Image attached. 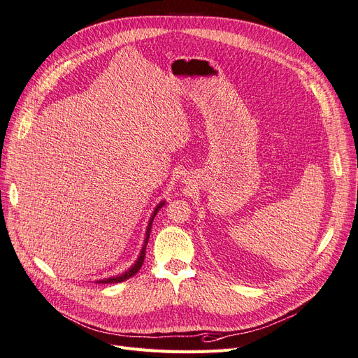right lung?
Returning a JSON list of instances; mask_svg holds the SVG:
<instances>
[{"label": "right lung", "instance_id": "right-lung-1", "mask_svg": "<svg viewBox=\"0 0 358 358\" xmlns=\"http://www.w3.org/2000/svg\"><path fill=\"white\" fill-rule=\"evenodd\" d=\"M165 199L164 201H160L157 205H156V208L153 210V213H152V215H150V220H148V223H147V229H145V235H144V242H143V247H141V251H140V255H138V259L135 260V263L132 264L131 268H128L126 269L124 272H122V273H119V275H113V276H108V278H102V280H96V282H101V284H111V282H122V281H126V280H129L132 275H135L138 271H140V268L143 266V262H144V257H145V247H147V242H148V238H150V230H152V223H153V220H155V217H156V214L159 213V210L162 208V206L165 205Z\"/></svg>", "mask_w": 358, "mask_h": 358}]
</instances>
